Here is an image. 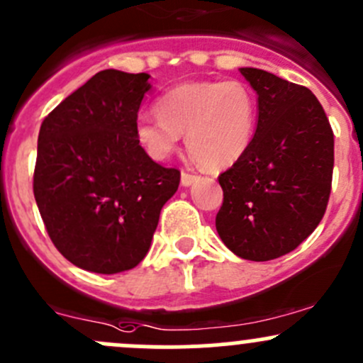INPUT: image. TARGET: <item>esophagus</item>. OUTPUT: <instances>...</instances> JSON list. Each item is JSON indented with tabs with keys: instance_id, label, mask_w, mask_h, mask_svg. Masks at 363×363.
<instances>
[{
	"instance_id": "obj_1",
	"label": "esophagus",
	"mask_w": 363,
	"mask_h": 363,
	"mask_svg": "<svg viewBox=\"0 0 363 363\" xmlns=\"http://www.w3.org/2000/svg\"><path fill=\"white\" fill-rule=\"evenodd\" d=\"M197 178H199L197 174H192V173H186V171H183L180 182H182L183 186H190L194 182H197Z\"/></svg>"
}]
</instances>
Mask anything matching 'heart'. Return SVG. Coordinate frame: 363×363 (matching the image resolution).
Listing matches in <instances>:
<instances>
[{
	"label": "heart",
	"instance_id": "obj_1",
	"mask_svg": "<svg viewBox=\"0 0 363 363\" xmlns=\"http://www.w3.org/2000/svg\"><path fill=\"white\" fill-rule=\"evenodd\" d=\"M157 116L142 114L135 135L142 149L162 161L185 133L186 150L204 169L235 164L256 130V102L239 81H190L159 99Z\"/></svg>",
	"mask_w": 363,
	"mask_h": 363
}]
</instances>
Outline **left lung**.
<instances>
[{
  "label": "left lung",
  "instance_id": "obj_1",
  "mask_svg": "<svg viewBox=\"0 0 363 363\" xmlns=\"http://www.w3.org/2000/svg\"><path fill=\"white\" fill-rule=\"evenodd\" d=\"M240 74L258 95L249 149L218 177L223 204L216 230L239 258L270 261L294 251L327 209L334 133L310 89L261 69Z\"/></svg>",
  "mask_w": 363,
  "mask_h": 363
}]
</instances>
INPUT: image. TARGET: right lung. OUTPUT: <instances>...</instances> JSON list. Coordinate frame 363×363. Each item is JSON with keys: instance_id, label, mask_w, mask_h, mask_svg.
<instances>
[{"instance_id": "add662e5", "label": "right lung", "mask_w": 363, "mask_h": 363, "mask_svg": "<svg viewBox=\"0 0 363 363\" xmlns=\"http://www.w3.org/2000/svg\"><path fill=\"white\" fill-rule=\"evenodd\" d=\"M149 77L100 71L41 124L34 197L52 242L83 270L135 268L180 185V171L152 161L136 140Z\"/></svg>"}]
</instances>
